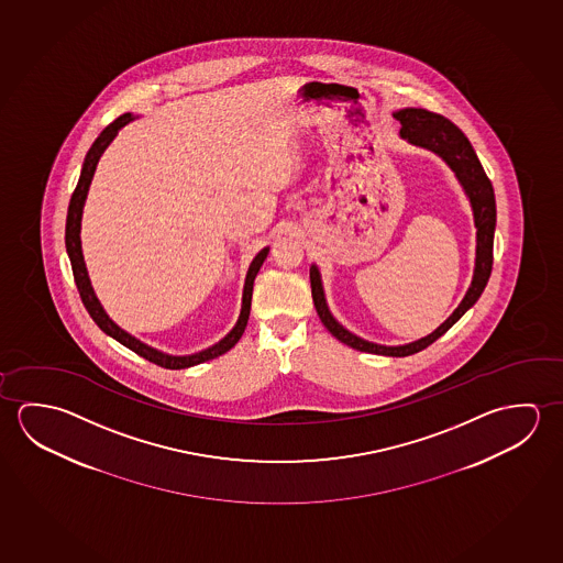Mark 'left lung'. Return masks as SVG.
Segmentation results:
<instances>
[{"mask_svg": "<svg viewBox=\"0 0 563 563\" xmlns=\"http://www.w3.org/2000/svg\"><path fill=\"white\" fill-rule=\"evenodd\" d=\"M400 121V137L418 147L430 148L435 155L448 163L452 168L463 190L470 198L473 208V220L477 228V251H475V271L471 280L470 290L463 296L461 305L453 310L452 316L445 322L433 330L430 335L422 340L406 343V345H378L373 341L361 340L355 333L347 332L335 318H333L325 296H323L322 277L316 265L310 267V285H312L313 306L320 316L323 325L333 338L341 343L350 345L353 350L365 351V353H377L388 357H406L418 351L426 350L433 341L442 338L443 333L452 328L453 323L460 320L463 313L470 310L471 306L479 300L493 268V240H495V225H497V206H495V192L493 185L485 175L479 158L471 147L470 139L463 135V131L453 125L452 121L443 118L440 113L422 110V108H405L393 113Z\"/></svg>", "mask_w": 563, "mask_h": 563, "instance_id": "obj_1", "label": "left lung"}]
</instances>
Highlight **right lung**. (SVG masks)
<instances>
[{"label": "right lung", "mask_w": 563, "mask_h": 563, "mask_svg": "<svg viewBox=\"0 0 563 563\" xmlns=\"http://www.w3.org/2000/svg\"><path fill=\"white\" fill-rule=\"evenodd\" d=\"M133 120H135L133 115L123 113L118 120L111 121L110 125L93 141L90 151L86 153L82 173H80L78 185H76L73 198H70V203H68L65 238L66 253H68V257H70L73 275H75V283L76 286H78V292H80L84 306H86V310L92 316L93 322L98 323V328H100L103 333H108L113 340L120 341L121 345L130 347L131 351H135L137 355L145 357V360L151 361V363H155L158 367H165V369H186V367H192V365H198V363H203V361L220 357V355H223L225 351H230L231 347L241 340V335L245 332L247 320H250L253 283H255V277H257L258 268L263 265V261L267 258L268 247L258 251L257 257L253 258L250 271H247V278H245V286H243V302H241L240 320L233 325V330H231L223 340L212 345V347L198 351V353H194V355H168V353H163V351L155 350V347H151L147 343L139 341L137 338H133V335L125 332V330H121L120 325L113 322L110 316L106 313L102 305H100V300H98V296L93 295L92 283H90L88 271H86V263H84L82 243H80V222H82L84 202H86L88 188H90V183H92L98 161H100L103 151L108 148L113 137L118 135V131Z\"/></svg>", "instance_id": "1"}]
</instances>
